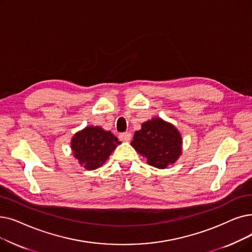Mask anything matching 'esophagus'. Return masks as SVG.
Returning <instances> with one entry per match:
<instances>
[{
    "label": "esophagus",
    "instance_id": "esophagus-1",
    "mask_svg": "<svg viewBox=\"0 0 252 252\" xmlns=\"http://www.w3.org/2000/svg\"><path fill=\"white\" fill-rule=\"evenodd\" d=\"M130 138H132V134H130L129 132H126V133H122L119 135V139L120 141H124V142H127L130 140Z\"/></svg>",
    "mask_w": 252,
    "mask_h": 252
}]
</instances>
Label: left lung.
<instances>
[{
  "label": "left lung",
  "instance_id": "8db88e82",
  "mask_svg": "<svg viewBox=\"0 0 252 252\" xmlns=\"http://www.w3.org/2000/svg\"><path fill=\"white\" fill-rule=\"evenodd\" d=\"M132 146L147 158L149 165L165 169L181 155V136L172 125L153 118L135 133Z\"/></svg>",
  "mask_w": 252,
  "mask_h": 252
}]
</instances>
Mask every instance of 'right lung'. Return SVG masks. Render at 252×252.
Here are the masks:
<instances>
[{"mask_svg":"<svg viewBox=\"0 0 252 252\" xmlns=\"http://www.w3.org/2000/svg\"><path fill=\"white\" fill-rule=\"evenodd\" d=\"M117 138L100 126H86L71 142L74 157L87 170L100 168L118 145Z\"/></svg>","mask_w":252,"mask_h":252,"instance_id":"obj_1","label":"right lung"}]
</instances>
